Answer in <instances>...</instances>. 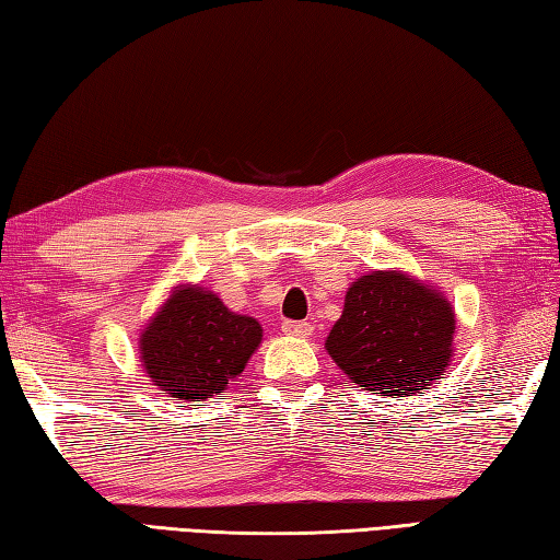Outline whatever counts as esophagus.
<instances>
[{
	"label": "esophagus",
	"instance_id": "34e87169",
	"mask_svg": "<svg viewBox=\"0 0 560 560\" xmlns=\"http://www.w3.org/2000/svg\"><path fill=\"white\" fill-rule=\"evenodd\" d=\"M281 331L289 337H307L313 335V325L311 323H293V319H283Z\"/></svg>",
	"mask_w": 560,
	"mask_h": 560
}]
</instances>
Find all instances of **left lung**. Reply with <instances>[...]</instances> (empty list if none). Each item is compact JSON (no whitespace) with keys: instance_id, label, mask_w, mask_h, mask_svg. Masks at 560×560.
I'll use <instances>...</instances> for the list:
<instances>
[{"instance_id":"left-lung-1","label":"left lung","mask_w":560,"mask_h":560,"mask_svg":"<svg viewBox=\"0 0 560 560\" xmlns=\"http://www.w3.org/2000/svg\"><path fill=\"white\" fill-rule=\"evenodd\" d=\"M455 325L443 293L401 271H373L351 283L325 347L359 387L409 397L445 373Z\"/></svg>"}]
</instances>
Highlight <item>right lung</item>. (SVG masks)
Returning a JSON list of instances; mask_svg holds the SVG:
<instances>
[{"label": "right lung", "mask_w": 560, "mask_h": 560, "mask_svg": "<svg viewBox=\"0 0 560 560\" xmlns=\"http://www.w3.org/2000/svg\"><path fill=\"white\" fill-rule=\"evenodd\" d=\"M259 341L255 317L231 313L201 287H180L141 331L139 351L163 395L205 401L243 373Z\"/></svg>", "instance_id": "add662e5"}]
</instances>
